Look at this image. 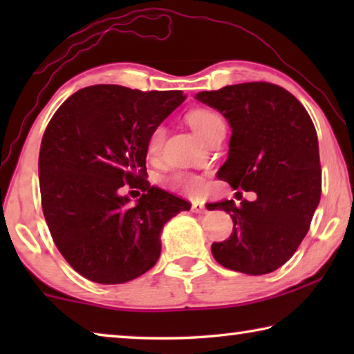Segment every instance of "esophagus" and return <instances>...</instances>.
Returning a JSON list of instances; mask_svg holds the SVG:
<instances>
[{
	"mask_svg": "<svg viewBox=\"0 0 354 354\" xmlns=\"http://www.w3.org/2000/svg\"><path fill=\"white\" fill-rule=\"evenodd\" d=\"M192 211H194L195 214H205L206 207H205V205H203V203L194 201V203H192Z\"/></svg>",
	"mask_w": 354,
	"mask_h": 354,
	"instance_id": "esophagus-1",
	"label": "esophagus"
}]
</instances>
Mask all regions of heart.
<instances>
[{
    "label": "heart",
    "instance_id": "b5f03b06",
    "mask_svg": "<svg viewBox=\"0 0 354 354\" xmlns=\"http://www.w3.org/2000/svg\"><path fill=\"white\" fill-rule=\"evenodd\" d=\"M187 123L190 128L195 131L196 136L203 140H207L215 131L218 128L225 127L223 120H221L217 113L207 109H195L187 113ZM164 142V128L158 127L153 129V133L148 137L147 149L148 154L156 156L160 151V147H162ZM167 185L170 189L181 190L187 195H200L205 190V184H203V179L196 175H192V173H181L178 171L175 175H171L167 179Z\"/></svg>",
    "mask_w": 354,
    "mask_h": 354
}]
</instances>
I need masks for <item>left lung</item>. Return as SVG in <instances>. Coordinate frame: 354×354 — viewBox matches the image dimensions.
I'll list each match as a JSON object with an SVG mask.
<instances>
[{
    "instance_id": "left-lung-1",
    "label": "left lung",
    "mask_w": 354,
    "mask_h": 354,
    "mask_svg": "<svg viewBox=\"0 0 354 354\" xmlns=\"http://www.w3.org/2000/svg\"><path fill=\"white\" fill-rule=\"evenodd\" d=\"M231 128L230 151L217 173L232 189L253 190L254 201L209 203L231 215L232 234L212 243L215 261L234 272L266 274L290 259L320 203L319 140L303 104L270 82H245L200 92ZM241 194V192H237Z\"/></svg>"
}]
</instances>
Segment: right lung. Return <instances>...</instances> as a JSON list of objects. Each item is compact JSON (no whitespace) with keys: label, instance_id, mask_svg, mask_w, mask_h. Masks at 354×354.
<instances>
[{"label":"right lung","instance_id":"obj_1","mask_svg":"<svg viewBox=\"0 0 354 354\" xmlns=\"http://www.w3.org/2000/svg\"><path fill=\"white\" fill-rule=\"evenodd\" d=\"M184 100L181 91L100 84L71 95L46 127L41 207L57 250L84 278L122 284L148 272L167 221L190 209L147 181L148 137ZM124 183L147 194L131 205L119 195Z\"/></svg>","mask_w":354,"mask_h":354}]
</instances>
